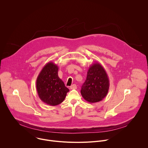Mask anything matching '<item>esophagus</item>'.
I'll use <instances>...</instances> for the list:
<instances>
[{
	"instance_id": "34e87169",
	"label": "esophagus",
	"mask_w": 148,
	"mask_h": 148,
	"mask_svg": "<svg viewBox=\"0 0 148 148\" xmlns=\"http://www.w3.org/2000/svg\"><path fill=\"white\" fill-rule=\"evenodd\" d=\"M70 89L71 90H75V89H77V86L75 85V84H73L72 86H70Z\"/></svg>"
}]
</instances>
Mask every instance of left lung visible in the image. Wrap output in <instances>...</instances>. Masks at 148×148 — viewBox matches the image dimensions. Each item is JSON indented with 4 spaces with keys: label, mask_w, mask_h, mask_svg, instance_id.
Listing matches in <instances>:
<instances>
[{
    "label": "left lung",
    "mask_w": 148,
    "mask_h": 148,
    "mask_svg": "<svg viewBox=\"0 0 148 148\" xmlns=\"http://www.w3.org/2000/svg\"><path fill=\"white\" fill-rule=\"evenodd\" d=\"M110 80L103 67L99 62L92 64L88 70L87 78L81 90L83 98L90 103L102 101L107 96Z\"/></svg>",
    "instance_id": "left-lung-1"
}]
</instances>
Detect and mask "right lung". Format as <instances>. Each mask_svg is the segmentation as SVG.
Wrapping results in <instances>:
<instances>
[{
  "label": "right lung",
  "instance_id": "add662e5",
  "mask_svg": "<svg viewBox=\"0 0 148 148\" xmlns=\"http://www.w3.org/2000/svg\"><path fill=\"white\" fill-rule=\"evenodd\" d=\"M58 66L49 62L42 69L36 79V89L40 99L45 103L56 106L64 100L69 89L58 75Z\"/></svg>",
  "mask_w": 148,
  "mask_h": 148
}]
</instances>
